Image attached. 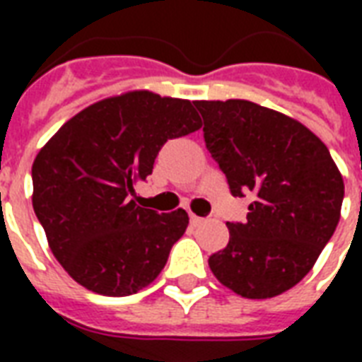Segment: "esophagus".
Returning <instances> with one entry per match:
<instances>
[{"mask_svg":"<svg viewBox=\"0 0 362 362\" xmlns=\"http://www.w3.org/2000/svg\"><path fill=\"white\" fill-rule=\"evenodd\" d=\"M189 221H192V226H193V227H199V226H203V223H204V221H206V220H204V218H201V216L192 214V216H189Z\"/></svg>","mask_w":362,"mask_h":362,"instance_id":"34e87169","label":"esophagus"}]
</instances>
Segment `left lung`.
I'll return each mask as SVG.
<instances>
[{"mask_svg":"<svg viewBox=\"0 0 362 362\" xmlns=\"http://www.w3.org/2000/svg\"><path fill=\"white\" fill-rule=\"evenodd\" d=\"M204 142L233 197L250 195L246 221L209 264L246 298H270L308 274L340 220L344 180L329 148L300 122L244 99L195 101Z\"/></svg>","mask_w":362,"mask_h":362,"instance_id":"left-lung-1","label":"left lung"}]
</instances>
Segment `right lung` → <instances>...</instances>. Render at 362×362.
<instances>
[{
  "instance_id": "1",
  "label": "right lung",
  "mask_w": 362,
  "mask_h": 362,
  "mask_svg": "<svg viewBox=\"0 0 362 362\" xmlns=\"http://www.w3.org/2000/svg\"><path fill=\"white\" fill-rule=\"evenodd\" d=\"M199 127L192 101L141 90L90 105L41 148L31 167L33 210L73 280L125 297L158 278L189 218L136 206L129 195L152 175L165 142Z\"/></svg>"
}]
</instances>
